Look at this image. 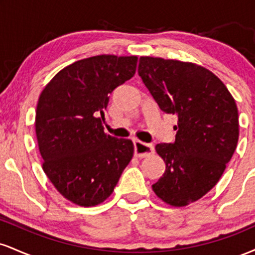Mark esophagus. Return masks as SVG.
<instances>
[{"label": "esophagus", "mask_w": 255, "mask_h": 255, "mask_svg": "<svg viewBox=\"0 0 255 255\" xmlns=\"http://www.w3.org/2000/svg\"><path fill=\"white\" fill-rule=\"evenodd\" d=\"M133 142H134V154H135V157L145 158L154 153V147L152 145L145 144V142L139 141V140H133Z\"/></svg>", "instance_id": "34e87169"}]
</instances>
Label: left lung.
I'll use <instances>...</instances> for the list:
<instances>
[{"mask_svg":"<svg viewBox=\"0 0 255 255\" xmlns=\"http://www.w3.org/2000/svg\"><path fill=\"white\" fill-rule=\"evenodd\" d=\"M137 73L160 110L177 116L171 144H157L165 162L152 184L157 197L186 206L211 191L239 140V113L227 86L198 64L142 56Z\"/></svg>","mask_w":255,"mask_h":255,"instance_id":"1","label":"left lung"}]
</instances>
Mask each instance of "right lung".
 Segmentation results:
<instances>
[{"label":"right lung","mask_w":255,"mask_h":255,"mask_svg":"<svg viewBox=\"0 0 255 255\" xmlns=\"http://www.w3.org/2000/svg\"><path fill=\"white\" fill-rule=\"evenodd\" d=\"M136 62V56L84 58L40 93L34 125L43 170L72 203H103L133 157V142L105 134L102 121L109 95L135 74Z\"/></svg>","instance_id":"1"}]
</instances>
